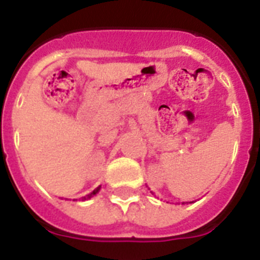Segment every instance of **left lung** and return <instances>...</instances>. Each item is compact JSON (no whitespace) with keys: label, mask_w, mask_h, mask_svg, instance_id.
<instances>
[{"label":"left lung","mask_w":260,"mask_h":260,"mask_svg":"<svg viewBox=\"0 0 260 260\" xmlns=\"http://www.w3.org/2000/svg\"><path fill=\"white\" fill-rule=\"evenodd\" d=\"M191 202H193V201H191Z\"/></svg>","instance_id":"8db88e82"}]
</instances>
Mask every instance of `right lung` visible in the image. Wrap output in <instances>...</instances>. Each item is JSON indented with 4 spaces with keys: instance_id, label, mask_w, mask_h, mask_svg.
I'll return each mask as SVG.
<instances>
[{
    "instance_id": "obj_1",
    "label": "right lung",
    "mask_w": 260,
    "mask_h": 260,
    "mask_svg": "<svg viewBox=\"0 0 260 260\" xmlns=\"http://www.w3.org/2000/svg\"><path fill=\"white\" fill-rule=\"evenodd\" d=\"M100 189H101V186H98L97 189H94L93 191H91V193L87 194L86 197H83V200H89V198H91V197H93V196H95V194H97L98 191H100Z\"/></svg>"
}]
</instances>
